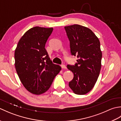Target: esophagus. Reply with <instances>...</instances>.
Here are the masks:
<instances>
[{"mask_svg":"<svg viewBox=\"0 0 121 121\" xmlns=\"http://www.w3.org/2000/svg\"><path fill=\"white\" fill-rule=\"evenodd\" d=\"M61 68H62V69H66V66L65 65H61Z\"/></svg>","mask_w":121,"mask_h":121,"instance_id":"esophagus-1","label":"esophagus"}]
</instances>
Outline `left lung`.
<instances>
[{
	"mask_svg": "<svg viewBox=\"0 0 121 121\" xmlns=\"http://www.w3.org/2000/svg\"><path fill=\"white\" fill-rule=\"evenodd\" d=\"M65 29L72 55L78 58L75 65H67L74 74L69 86L75 94L85 95L93 88L101 70L100 41L91 30L82 25L74 24Z\"/></svg>",
	"mask_w": 121,
	"mask_h": 121,
	"instance_id": "8db88e82",
	"label": "left lung"
}]
</instances>
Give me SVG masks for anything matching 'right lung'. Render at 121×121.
Wrapping results in <instances>:
<instances>
[{"mask_svg": "<svg viewBox=\"0 0 121 121\" xmlns=\"http://www.w3.org/2000/svg\"><path fill=\"white\" fill-rule=\"evenodd\" d=\"M52 30L53 28H31L20 38L15 50L17 75L25 88L33 94L47 91L61 70L52 63L45 48Z\"/></svg>", "mask_w": 121, "mask_h": 121, "instance_id": "add662e5", "label": "right lung"}]
</instances>
